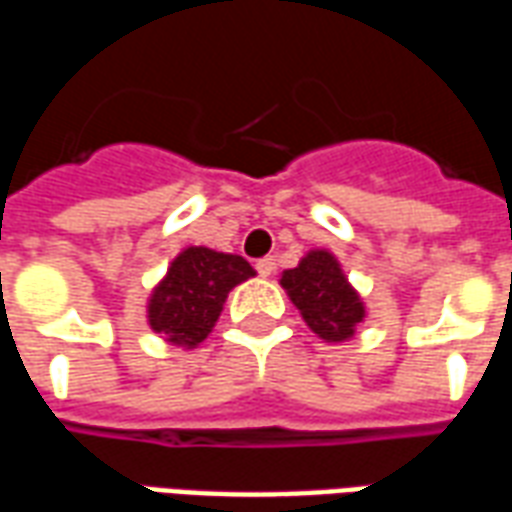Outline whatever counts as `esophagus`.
<instances>
[{"label":"esophagus","mask_w":512,"mask_h":512,"mask_svg":"<svg viewBox=\"0 0 512 512\" xmlns=\"http://www.w3.org/2000/svg\"><path fill=\"white\" fill-rule=\"evenodd\" d=\"M257 274H260V277H271V274H274V260H271V257H263V260H257Z\"/></svg>","instance_id":"obj_1"}]
</instances>
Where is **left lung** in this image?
<instances>
[{
	"mask_svg": "<svg viewBox=\"0 0 512 512\" xmlns=\"http://www.w3.org/2000/svg\"><path fill=\"white\" fill-rule=\"evenodd\" d=\"M279 285L323 343H348L365 323V301L329 249H310L299 266L282 271Z\"/></svg>",
	"mask_w": 512,
	"mask_h": 512,
	"instance_id": "8db88e82",
	"label": "left lung"
}]
</instances>
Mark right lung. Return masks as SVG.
<instances>
[{
	"mask_svg": "<svg viewBox=\"0 0 512 512\" xmlns=\"http://www.w3.org/2000/svg\"><path fill=\"white\" fill-rule=\"evenodd\" d=\"M255 277L241 255L208 246H186L147 296V326L164 343L191 351L213 332L227 293Z\"/></svg>",
	"mask_w": 512,
	"mask_h": 512,
	"instance_id": "obj_1",
	"label": "right lung"
}]
</instances>
